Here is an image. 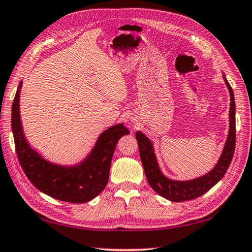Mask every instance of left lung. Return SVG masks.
Returning a JSON list of instances; mask_svg holds the SVG:
<instances>
[{"mask_svg": "<svg viewBox=\"0 0 252 252\" xmlns=\"http://www.w3.org/2000/svg\"><path fill=\"white\" fill-rule=\"evenodd\" d=\"M225 83L228 88L230 94V108H229V134L228 138L222 150V154L218 160L215 168L211 172L203 175L201 178L189 180V181H173L165 178L161 173L156 156L154 153V147L150 140L140 131L136 132V139L138 141L140 159L145 174L149 185L153 189L164 198L172 202H184L203 195L208 189L220 181L224 177L227 169L232 160L236 146V121H235V97L230 84L227 81L225 74H222Z\"/></svg>", "mask_w": 252, "mask_h": 252, "instance_id": "obj_1", "label": "left lung"}]
</instances>
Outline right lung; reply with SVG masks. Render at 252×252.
Masks as SVG:
<instances>
[{
  "instance_id": "1",
  "label": "right lung",
  "mask_w": 252,
  "mask_h": 252,
  "mask_svg": "<svg viewBox=\"0 0 252 252\" xmlns=\"http://www.w3.org/2000/svg\"><path fill=\"white\" fill-rule=\"evenodd\" d=\"M12 106V131L21 167L35 188L56 200L69 203H87L105 189L116 145L129 130L118 124L99 136L95 146L82 163L75 167H60L49 163L28 146L24 137L20 117V90Z\"/></svg>"
}]
</instances>
